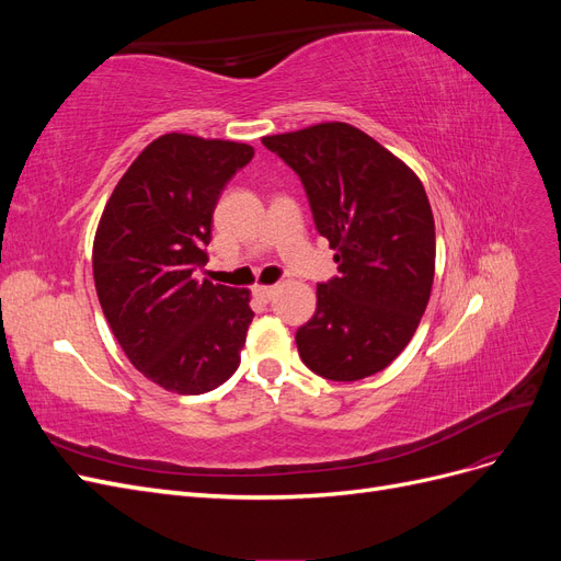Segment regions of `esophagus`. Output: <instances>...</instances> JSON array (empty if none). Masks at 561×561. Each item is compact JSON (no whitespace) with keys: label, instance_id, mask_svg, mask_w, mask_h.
I'll list each match as a JSON object with an SVG mask.
<instances>
[{"label":"esophagus","instance_id":"1","mask_svg":"<svg viewBox=\"0 0 561 561\" xmlns=\"http://www.w3.org/2000/svg\"><path fill=\"white\" fill-rule=\"evenodd\" d=\"M276 290H278V285H257L254 287V297L262 301H271V297L276 295Z\"/></svg>","mask_w":561,"mask_h":561}]
</instances>
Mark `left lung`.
<instances>
[{
  "instance_id": "left-lung-1",
  "label": "left lung",
  "mask_w": 561,
  "mask_h": 561,
  "mask_svg": "<svg viewBox=\"0 0 561 561\" xmlns=\"http://www.w3.org/2000/svg\"><path fill=\"white\" fill-rule=\"evenodd\" d=\"M262 142L301 178L316 229L336 250L339 278L318 285L316 313L295 336L301 360L330 381L377 375L410 344L431 299L426 190L393 151L344 122Z\"/></svg>"
}]
</instances>
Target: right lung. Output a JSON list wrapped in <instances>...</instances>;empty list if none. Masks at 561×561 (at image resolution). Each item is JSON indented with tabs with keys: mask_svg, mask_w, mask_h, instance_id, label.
<instances>
[{
	"mask_svg": "<svg viewBox=\"0 0 561 561\" xmlns=\"http://www.w3.org/2000/svg\"><path fill=\"white\" fill-rule=\"evenodd\" d=\"M252 157L245 142L165 133L130 163L100 215V307L133 367L171 393H208L239 369L254 318L250 290L194 271L208 264L219 194Z\"/></svg>",
	"mask_w": 561,
	"mask_h": 561,
	"instance_id": "add662e5",
	"label": "right lung"
}]
</instances>
